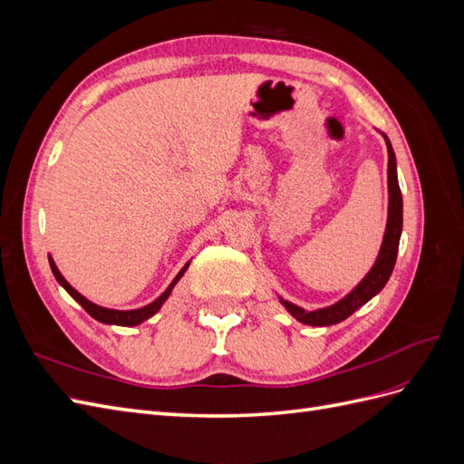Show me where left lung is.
I'll use <instances>...</instances> for the list:
<instances>
[{
	"label": "left lung",
	"mask_w": 464,
	"mask_h": 464,
	"mask_svg": "<svg viewBox=\"0 0 464 464\" xmlns=\"http://www.w3.org/2000/svg\"><path fill=\"white\" fill-rule=\"evenodd\" d=\"M385 145H387V154H389V164H387V186H389V210H387V227L383 234V242L382 249H379V256L370 269V273L363 276L358 286L350 290L343 300H339L333 305L321 307V310L315 312H305L304 307L292 304L285 298H278L280 304H283L288 314L298 319L304 325H312V327H327V325H336V323L344 321L346 317L353 315L358 307H362L366 302H370L375 294L383 290L387 285V280L395 269V261L399 254V242H401V232H402V195L399 188V178H397V159H395V150L391 147V141L387 135L383 133Z\"/></svg>",
	"instance_id": "obj_1"
}]
</instances>
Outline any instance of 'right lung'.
<instances>
[{"label": "right lung", "mask_w": 464, "mask_h": 464, "mask_svg": "<svg viewBox=\"0 0 464 464\" xmlns=\"http://www.w3.org/2000/svg\"><path fill=\"white\" fill-rule=\"evenodd\" d=\"M48 261H50V266H52V273H53L55 280H58V283L67 290L69 296H72L75 302H79V304L82 305V310H85V312H87L91 317H94L96 321L106 323V325H120V327H133V325H139V323H143V321H147L149 317H152L154 314H157V312L160 310V307H162V304L168 300V296H170V294H172L174 286L178 285V280H179L181 276H184V273L188 271V266H189V261H188L184 266H181V271L176 275V278L172 280L170 286H168L157 300L147 304V305H143V307H139V310H123V312H121V310H110V307L96 305V304H92L91 300H87L85 296H82V294H79V292L63 278V275L60 273L58 266H55L52 256H48Z\"/></svg>", "instance_id": "right-lung-1"}]
</instances>
